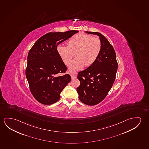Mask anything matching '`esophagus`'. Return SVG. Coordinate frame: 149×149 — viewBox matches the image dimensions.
<instances>
[{
    "instance_id": "1",
    "label": "esophagus",
    "mask_w": 149,
    "mask_h": 149,
    "mask_svg": "<svg viewBox=\"0 0 149 149\" xmlns=\"http://www.w3.org/2000/svg\"><path fill=\"white\" fill-rule=\"evenodd\" d=\"M71 76L72 79H75L76 78V76L75 75H74V74H71Z\"/></svg>"
}]
</instances>
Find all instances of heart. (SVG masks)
I'll use <instances>...</instances> for the list:
<instances>
[{"label":"heart","mask_w":149,"mask_h":149,"mask_svg":"<svg viewBox=\"0 0 149 149\" xmlns=\"http://www.w3.org/2000/svg\"><path fill=\"white\" fill-rule=\"evenodd\" d=\"M68 44V46L59 45L57 50L66 65L70 63L74 55L76 56L69 65V70L72 73L81 70L85 65L89 66L93 64L98 57L102 47L99 38L84 33L74 35Z\"/></svg>","instance_id":"1"}]
</instances>
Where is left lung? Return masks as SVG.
Listing matches in <instances>:
<instances>
[{
  "instance_id": "1",
  "label": "left lung",
  "mask_w": 149,
  "mask_h": 149,
  "mask_svg": "<svg viewBox=\"0 0 149 149\" xmlns=\"http://www.w3.org/2000/svg\"><path fill=\"white\" fill-rule=\"evenodd\" d=\"M97 35L101 40V52L95 61L78 74L80 86L77 88L80 101L87 105H95L105 99L115 81L118 63L114 48L103 34Z\"/></svg>"
}]
</instances>
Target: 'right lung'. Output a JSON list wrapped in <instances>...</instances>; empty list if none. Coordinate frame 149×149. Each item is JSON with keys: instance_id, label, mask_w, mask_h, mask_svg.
Instances as JSON below:
<instances>
[{"instance_id": "add662e5", "label": "right lung", "mask_w": 149, "mask_h": 149, "mask_svg": "<svg viewBox=\"0 0 149 149\" xmlns=\"http://www.w3.org/2000/svg\"><path fill=\"white\" fill-rule=\"evenodd\" d=\"M77 30L49 32L39 38L27 57L26 76L30 91L36 100L51 105L60 99V93L71 81L67 68L58 53L57 46L77 33Z\"/></svg>"}]
</instances>
